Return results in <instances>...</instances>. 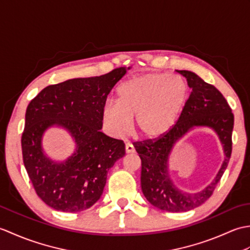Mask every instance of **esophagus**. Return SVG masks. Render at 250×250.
<instances>
[{"mask_svg":"<svg viewBox=\"0 0 250 250\" xmlns=\"http://www.w3.org/2000/svg\"><path fill=\"white\" fill-rule=\"evenodd\" d=\"M135 151L134 147L132 144H130V143H126L125 144V152L126 153H133Z\"/></svg>","mask_w":250,"mask_h":250,"instance_id":"obj_1","label":"esophagus"}]
</instances>
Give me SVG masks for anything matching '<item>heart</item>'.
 I'll return each instance as SVG.
<instances>
[{
    "mask_svg": "<svg viewBox=\"0 0 250 250\" xmlns=\"http://www.w3.org/2000/svg\"><path fill=\"white\" fill-rule=\"evenodd\" d=\"M117 93L118 101H107L103 108V120L111 133L125 135L135 117L140 135L157 140L176 124L188 98V86L182 78L146 74L120 84Z\"/></svg>",
    "mask_w": 250,
    "mask_h": 250,
    "instance_id": "obj_1",
    "label": "heart"
}]
</instances>
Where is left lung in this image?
I'll list each match as a JSON object with an SVG mask.
<instances>
[{
	"label": "left lung",
	"instance_id": "left-lung-1",
	"mask_svg": "<svg viewBox=\"0 0 250 250\" xmlns=\"http://www.w3.org/2000/svg\"><path fill=\"white\" fill-rule=\"evenodd\" d=\"M192 89L173 128L157 140H145L134 145L142 161L141 186L148 202L162 210L179 213L193 209L208 200L229 163L232 152L234 115L218 89L196 74L176 71ZM193 126H209L219 134L226 159L214 182L201 193L191 195L177 189L167 176V158L174 142Z\"/></svg>",
	"mask_w": 250,
	"mask_h": 250
}]
</instances>
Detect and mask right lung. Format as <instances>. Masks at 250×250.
<instances>
[{
    "mask_svg": "<svg viewBox=\"0 0 250 250\" xmlns=\"http://www.w3.org/2000/svg\"><path fill=\"white\" fill-rule=\"evenodd\" d=\"M126 70L121 66L105 75L50 84L26 107L23 163L36 194L54 209L77 213L90 208L103 193L108 169L125 155L124 141L101 129L107 95ZM54 124L70 130L78 145L63 164L49 161L40 146L43 131Z\"/></svg>",
    "mask_w": 250,
    "mask_h": 250,
    "instance_id": "right-lung-1",
    "label": "right lung"
}]
</instances>
